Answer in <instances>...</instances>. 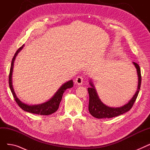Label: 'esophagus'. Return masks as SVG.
<instances>
[{
	"label": "esophagus",
	"mask_w": 150,
	"mask_h": 150,
	"mask_svg": "<svg viewBox=\"0 0 150 150\" xmlns=\"http://www.w3.org/2000/svg\"><path fill=\"white\" fill-rule=\"evenodd\" d=\"M83 81V77L82 76H78L75 80V83L78 85H81Z\"/></svg>",
	"instance_id": "34e87169"
}]
</instances>
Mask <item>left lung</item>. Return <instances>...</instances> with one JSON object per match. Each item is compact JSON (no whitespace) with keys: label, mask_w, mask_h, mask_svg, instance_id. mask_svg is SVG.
Returning <instances> with one entry per match:
<instances>
[{"label":"left lung","mask_w":150,"mask_h":150,"mask_svg":"<svg viewBox=\"0 0 150 150\" xmlns=\"http://www.w3.org/2000/svg\"><path fill=\"white\" fill-rule=\"evenodd\" d=\"M139 77V83L137 91L135 95L133 96L132 99L128 102L127 104L120 107V108H111L104 105L99 99L96 90L91 81H90L91 88L88 89L89 95V111L90 114L94 117L97 119H109L114 117L119 116L125 112L129 111L132 107L134 103L138 96L139 90L140 89L141 85V72L139 66L137 63L133 62Z\"/></svg>","instance_id":"8db88e82"}]
</instances>
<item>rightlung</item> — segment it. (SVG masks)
<instances>
[{
	"label": "right lung",
	"instance_id": "add662e5",
	"mask_svg": "<svg viewBox=\"0 0 150 150\" xmlns=\"http://www.w3.org/2000/svg\"><path fill=\"white\" fill-rule=\"evenodd\" d=\"M23 47V45H22L20 48L18 49L16 52L15 53L14 57L12 59L11 61V67H10V74H9V86H10V88L11 89V91L12 92V94L13 96V97L16 102L18 106L23 109V111L30 112V113H33V114H39V115H50L54 112H56L58 108L60 102L62 100V97L63 93H64V91L69 88H71L73 87L74 83L72 80H70L69 81L64 83V84H62L61 87L58 89V91L56 92V93L54 94L53 97L48 101L45 102L44 103L41 104V105H28L27 104H25L22 103L19 98L16 96V93H14V91L13 90V85H12V73H13V65H14V61L15 60L16 57L18 53L22 49Z\"/></svg>",
	"mask_w": 150,
	"mask_h": 150
}]
</instances>
